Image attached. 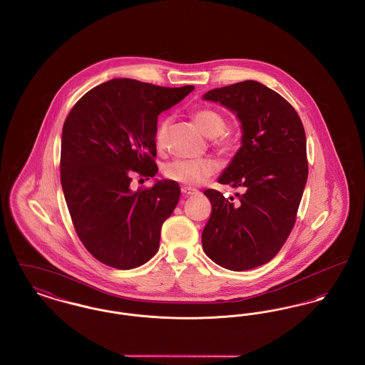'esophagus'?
<instances>
[{"label":"esophagus","instance_id":"34e87169","mask_svg":"<svg viewBox=\"0 0 365 365\" xmlns=\"http://www.w3.org/2000/svg\"><path fill=\"white\" fill-rule=\"evenodd\" d=\"M180 190H182V194H183L185 197H187V195H195V194H198V190H197V189H193V187H187V186H183Z\"/></svg>","mask_w":365,"mask_h":365}]
</instances>
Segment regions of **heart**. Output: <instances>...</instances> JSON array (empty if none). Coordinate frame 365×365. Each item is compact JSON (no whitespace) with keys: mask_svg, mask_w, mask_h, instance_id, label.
I'll return each instance as SVG.
<instances>
[{"mask_svg":"<svg viewBox=\"0 0 365 365\" xmlns=\"http://www.w3.org/2000/svg\"><path fill=\"white\" fill-rule=\"evenodd\" d=\"M194 123L198 129L208 138H216L222 135L227 123L223 115H220L217 111L210 108H201L197 110L193 114ZM168 128V120L164 118L158 123V127L155 129V143L158 148L164 145L165 133ZM225 139H219V143H225ZM216 171V164L211 158H197V160H176L170 163L164 173L168 179L175 180L182 185L194 186L200 185L205 179H208Z\"/></svg>","mask_w":365,"mask_h":365,"instance_id":"heart-1","label":"heart"}]
</instances>
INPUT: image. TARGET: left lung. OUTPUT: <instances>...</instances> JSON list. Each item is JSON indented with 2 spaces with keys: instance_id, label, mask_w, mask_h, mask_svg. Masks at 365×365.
Wrapping results in <instances>:
<instances>
[{
  "instance_id": "left-lung-1",
  "label": "left lung",
  "mask_w": 365,
  "mask_h": 365,
  "mask_svg": "<svg viewBox=\"0 0 365 365\" xmlns=\"http://www.w3.org/2000/svg\"><path fill=\"white\" fill-rule=\"evenodd\" d=\"M202 99L229 108L241 124V148L217 182L244 190L238 201L204 192L212 212L202 248L225 269L250 270L276 257L295 225L307 180L304 129L295 108L257 81L215 88Z\"/></svg>"
}]
</instances>
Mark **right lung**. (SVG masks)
Wrapping results in <instances>:
<instances>
[{
  "label": "right lung",
  "instance_id": "obj_1",
  "mask_svg": "<svg viewBox=\"0 0 365 365\" xmlns=\"http://www.w3.org/2000/svg\"><path fill=\"white\" fill-rule=\"evenodd\" d=\"M193 89L114 78L92 88L68 113L62 130V189L77 235L99 262L128 270L157 252L161 226L180 189L163 179L150 189L132 190L130 171L149 178L158 172V115Z\"/></svg>",
  "mask_w": 365,
  "mask_h": 365
}]
</instances>
